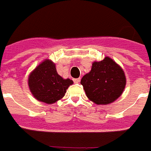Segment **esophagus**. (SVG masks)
I'll use <instances>...</instances> for the list:
<instances>
[{
	"label": "esophagus",
	"mask_w": 151,
	"mask_h": 151,
	"mask_svg": "<svg viewBox=\"0 0 151 151\" xmlns=\"http://www.w3.org/2000/svg\"><path fill=\"white\" fill-rule=\"evenodd\" d=\"M73 81H74L76 83H78L80 81V78H77V79H73Z\"/></svg>",
	"instance_id": "34e87169"
}]
</instances>
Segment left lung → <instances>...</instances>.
I'll list each match as a JSON object with an SVG mask.
<instances>
[{
    "label": "left lung",
    "mask_w": 151,
    "mask_h": 151,
    "mask_svg": "<svg viewBox=\"0 0 151 151\" xmlns=\"http://www.w3.org/2000/svg\"><path fill=\"white\" fill-rule=\"evenodd\" d=\"M80 83L90 101L105 105L122 96L126 78L121 66L106 56L101 61L93 62L91 71L83 76Z\"/></svg>",
    "instance_id": "1"
}]
</instances>
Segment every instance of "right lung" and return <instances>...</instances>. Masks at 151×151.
<instances>
[{"instance_id":"add662e5","label":"right lung","mask_w":151,"mask_h":151,"mask_svg":"<svg viewBox=\"0 0 151 151\" xmlns=\"http://www.w3.org/2000/svg\"><path fill=\"white\" fill-rule=\"evenodd\" d=\"M73 83L70 79H63L56 71L55 64L45 59L30 72L28 85L36 100L50 104L65 96L68 87Z\"/></svg>"}]
</instances>
